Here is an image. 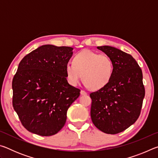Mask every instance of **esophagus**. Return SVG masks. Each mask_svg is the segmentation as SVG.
Wrapping results in <instances>:
<instances>
[{
  "label": "esophagus",
  "instance_id": "esophagus-1",
  "mask_svg": "<svg viewBox=\"0 0 158 158\" xmlns=\"http://www.w3.org/2000/svg\"><path fill=\"white\" fill-rule=\"evenodd\" d=\"M80 93H81V95H87V93L85 92V91H84V90H81V92H80Z\"/></svg>",
  "mask_w": 158,
  "mask_h": 158
}]
</instances>
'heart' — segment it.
Instances as JSON below:
<instances>
[{
  "label": "heart",
  "instance_id": "b5f03b06",
  "mask_svg": "<svg viewBox=\"0 0 158 158\" xmlns=\"http://www.w3.org/2000/svg\"><path fill=\"white\" fill-rule=\"evenodd\" d=\"M113 70V63L107 55L89 49L77 53L73 63H68L65 67L67 79L72 85H77L83 77L85 85L93 90L105 87L110 81Z\"/></svg>",
  "mask_w": 158,
  "mask_h": 158
}]
</instances>
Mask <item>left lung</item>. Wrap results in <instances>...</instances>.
<instances>
[{
	"label": "left lung",
	"instance_id": "8db88e82",
	"mask_svg": "<svg viewBox=\"0 0 158 158\" xmlns=\"http://www.w3.org/2000/svg\"><path fill=\"white\" fill-rule=\"evenodd\" d=\"M97 48L111 58L114 70L108 84L90 94V117L98 129L115 135L126 130L139 116L145 95L142 71L128 53L106 45Z\"/></svg>",
	"mask_w": 158,
	"mask_h": 158
}]
</instances>
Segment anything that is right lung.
Segmentation results:
<instances>
[{
	"label": "right lung",
	"instance_id": "add662e5",
	"mask_svg": "<svg viewBox=\"0 0 158 158\" xmlns=\"http://www.w3.org/2000/svg\"><path fill=\"white\" fill-rule=\"evenodd\" d=\"M73 48L42 45L24 56L12 80V105L23 126L52 136L65 125L80 90L68 82L65 67Z\"/></svg>",
	"mask_w": 158,
	"mask_h": 158
}]
</instances>
